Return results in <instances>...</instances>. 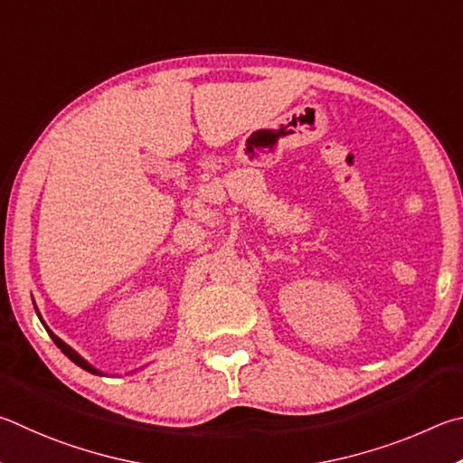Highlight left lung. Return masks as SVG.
I'll use <instances>...</instances> for the list:
<instances>
[{"instance_id": "left-lung-1", "label": "left lung", "mask_w": 463, "mask_h": 463, "mask_svg": "<svg viewBox=\"0 0 463 463\" xmlns=\"http://www.w3.org/2000/svg\"><path fill=\"white\" fill-rule=\"evenodd\" d=\"M36 313H38V309H36ZM38 317H40V313H38ZM40 321H43V317H40ZM44 323V321H43ZM46 327V326H44ZM46 331H48V335H51L52 337V342L56 344V347H61V352L64 354V355H67V358L71 360V362H75L77 364V366L79 368H83V370H87V372H91V374H97V376H101V372L99 370H95L93 366H91V364H87L83 358H80V355L75 352V350H72V347H69L67 344H64L62 342V339H59V337H56L54 334H52V331L51 329H48L46 327Z\"/></svg>"}]
</instances>
